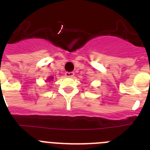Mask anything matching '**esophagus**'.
I'll use <instances>...</instances> for the list:
<instances>
[{
	"label": "esophagus",
	"instance_id": "esophagus-1",
	"mask_svg": "<svg viewBox=\"0 0 150 150\" xmlns=\"http://www.w3.org/2000/svg\"><path fill=\"white\" fill-rule=\"evenodd\" d=\"M75 75V73L72 72V71H70V72H65V76L68 78H72Z\"/></svg>",
	"mask_w": 150,
	"mask_h": 150
}]
</instances>
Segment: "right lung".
Masks as SVG:
<instances>
[{
	"mask_svg": "<svg viewBox=\"0 0 150 150\" xmlns=\"http://www.w3.org/2000/svg\"><path fill=\"white\" fill-rule=\"evenodd\" d=\"M52 79H53V77H50L49 79H48V80H49V81H51V80H52Z\"/></svg>",
	"mask_w": 150,
	"mask_h": 150,
	"instance_id": "right-lung-1",
	"label": "right lung"
}]
</instances>
